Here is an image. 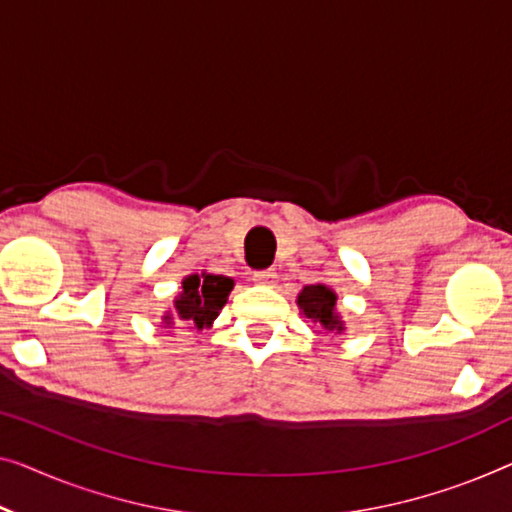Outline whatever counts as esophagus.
<instances>
[{"instance_id": "esophagus-1", "label": "esophagus", "mask_w": 512, "mask_h": 512, "mask_svg": "<svg viewBox=\"0 0 512 512\" xmlns=\"http://www.w3.org/2000/svg\"><path fill=\"white\" fill-rule=\"evenodd\" d=\"M253 282H257V285H264V287H273L278 282V273L273 271V269L255 271L253 273Z\"/></svg>"}]
</instances>
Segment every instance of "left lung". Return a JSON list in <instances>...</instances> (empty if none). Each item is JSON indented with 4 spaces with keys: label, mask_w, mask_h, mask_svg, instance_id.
Wrapping results in <instances>:
<instances>
[{
    "label": "left lung",
    "mask_w": 512,
    "mask_h": 512,
    "mask_svg": "<svg viewBox=\"0 0 512 512\" xmlns=\"http://www.w3.org/2000/svg\"><path fill=\"white\" fill-rule=\"evenodd\" d=\"M299 308L305 317L312 319V322H319L326 331H342V322L335 315V294L329 287H303V292L299 294Z\"/></svg>",
    "instance_id": "8db88e82"
}]
</instances>
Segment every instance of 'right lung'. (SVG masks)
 Returning <instances> with one entry per match:
<instances>
[{
  "instance_id": "1",
  "label": "right lung",
  "mask_w": 512,
  "mask_h": 512,
  "mask_svg": "<svg viewBox=\"0 0 512 512\" xmlns=\"http://www.w3.org/2000/svg\"><path fill=\"white\" fill-rule=\"evenodd\" d=\"M234 282L225 276H211V273H202V276H188L183 280V292L179 299L174 301L177 308V319L186 329H207L218 312L227 303ZM170 315L165 317V324H170Z\"/></svg>"
}]
</instances>
